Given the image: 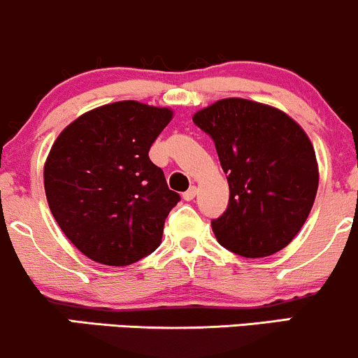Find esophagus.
Instances as JSON below:
<instances>
[{
    "instance_id": "esophagus-1",
    "label": "esophagus",
    "mask_w": 358,
    "mask_h": 358,
    "mask_svg": "<svg viewBox=\"0 0 358 358\" xmlns=\"http://www.w3.org/2000/svg\"><path fill=\"white\" fill-rule=\"evenodd\" d=\"M196 194H197V189H196L194 186H192V187H189L186 192H184L182 197H184V199H186V201H192V199H194V197H196Z\"/></svg>"
}]
</instances>
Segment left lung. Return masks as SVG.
<instances>
[{
  "instance_id": "8db88e82",
  "label": "left lung",
  "mask_w": 358,
  "mask_h": 358,
  "mask_svg": "<svg viewBox=\"0 0 358 358\" xmlns=\"http://www.w3.org/2000/svg\"><path fill=\"white\" fill-rule=\"evenodd\" d=\"M192 122L216 145L229 203L211 221L217 241L245 258L278 253L305 224L318 189L312 142L292 117L246 99H222Z\"/></svg>"
}]
</instances>
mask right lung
Listing matches in <instances>:
<instances>
[{
    "instance_id": "obj_1",
    "label": "right lung",
    "mask_w": 358,
    "mask_h": 358,
    "mask_svg": "<svg viewBox=\"0 0 358 358\" xmlns=\"http://www.w3.org/2000/svg\"><path fill=\"white\" fill-rule=\"evenodd\" d=\"M171 119L169 108L124 100L80 115L52 145L43 171L50 211L94 262L127 266L161 245L180 196L149 150Z\"/></svg>"
}]
</instances>
